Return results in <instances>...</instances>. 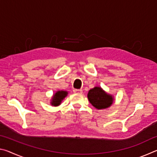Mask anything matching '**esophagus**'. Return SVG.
<instances>
[{"label": "esophagus", "mask_w": 157, "mask_h": 157, "mask_svg": "<svg viewBox=\"0 0 157 157\" xmlns=\"http://www.w3.org/2000/svg\"><path fill=\"white\" fill-rule=\"evenodd\" d=\"M73 92L75 93V94H82V89H73Z\"/></svg>", "instance_id": "34e87169"}]
</instances>
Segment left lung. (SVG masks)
I'll return each instance as SVG.
<instances>
[{"instance_id": "obj_1", "label": "left lung", "mask_w": 157, "mask_h": 157, "mask_svg": "<svg viewBox=\"0 0 157 157\" xmlns=\"http://www.w3.org/2000/svg\"><path fill=\"white\" fill-rule=\"evenodd\" d=\"M88 99L91 104L98 109H102L110 107L113 102V98L103 91L100 87H95L90 90Z\"/></svg>"}]
</instances>
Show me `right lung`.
Returning <instances> with one entry per match:
<instances>
[{
  "label": "right lung",
  "mask_w": 157,
  "mask_h": 157,
  "mask_svg": "<svg viewBox=\"0 0 157 157\" xmlns=\"http://www.w3.org/2000/svg\"><path fill=\"white\" fill-rule=\"evenodd\" d=\"M68 93L66 91H57L56 94L53 95L52 100V105L53 106H58L60 105L62 100L64 98L66 95H67Z\"/></svg>",
  "instance_id": "obj_1"
}]
</instances>
